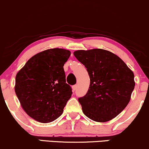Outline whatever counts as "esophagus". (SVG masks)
I'll use <instances>...</instances> for the list:
<instances>
[{
    "mask_svg": "<svg viewBox=\"0 0 149 149\" xmlns=\"http://www.w3.org/2000/svg\"><path fill=\"white\" fill-rule=\"evenodd\" d=\"M77 88V85H74V86H73L72 87V91L74 92V91H76Z\"/></svg>",
    "mask_w": 149,
    "mask_h": 149,
    "instance_id": "1",
    "label": "esophagus"
}]
</instances>
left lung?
<instances>
[{"label":"left lung","instance_id":"left-lung-1","mask_svg":"<svg viewBox=\"0 0 149 149\" xmlns=\"http://www.w3.org/2000/svg\"><path fill=\"white\" fill-rule=\"evenodd\" d=\"M74 55L87 68L91 79L86 95L78 100L84 115L97 122L115 118L131 100L135 85L133 71L106 49H81Z\"/></svg>","mask_w":149,"mask_h":149}]
</instances>
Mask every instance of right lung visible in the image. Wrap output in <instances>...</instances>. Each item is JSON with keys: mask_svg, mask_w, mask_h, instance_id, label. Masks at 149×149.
Masks as SVG:
<instances>
[{"mask_svg": "<svg viewBox=\"0 0 149 149\" xmlns=\"http://www.w3.org/2000/svg\"><path fill=\"white\" fill-rule=\"evenodd\" d=\"M70 54L62 48L42 51L16 74V95L24 111L34 120L49 123L63 113L72 93L63 70Z\"/></svg>", "mask_w": 149, "mask_h": 149, "instance_id": "add662e5", "label": "right lung"}]
</instances>
